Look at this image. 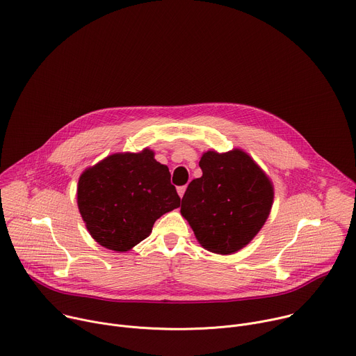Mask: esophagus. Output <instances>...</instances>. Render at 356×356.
I'll return each instance as SVG.
<instances>
[{"instance_id":"esophagus-1","label":"esophagus","mask_w":356,"mask_h":356,"mask_svg":"<svg viewBox=\"0 0 356 356\" xmlns=\"http://www.w3.org/2000/svg\"><path fill=\"white\" fill-rule=\"evenodd\" d=\"M186 188H187V186H180V187H177V193H179V195L183 198V195H184V193H186Z\"/></svg>"}]
</instances>
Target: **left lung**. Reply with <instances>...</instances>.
<instances>
[{
  "instance_id": "1",
  "label": "left lung",
  "mask_w": 356,
  "mask_h": 356,
  "mask_svg": "<svg viewBox=\"0 0 356 356\" xmlns=\"http://www.w3.org/2000/svg\"><path fill=\"white\" fill-rule=\"evenodd\" d=\"M202 176L181 200V216L210 252L228 255L243 248L264 227L273 202V186L245 152L209 150L201 156Z\"/></svg>"
}]
</instances>
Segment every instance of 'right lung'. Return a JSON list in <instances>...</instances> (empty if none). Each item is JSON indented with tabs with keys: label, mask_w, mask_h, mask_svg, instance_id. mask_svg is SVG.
Returning <instances> with one entry per match:
<instances>
[{
	"label": "right lung",
	"mask_w": 356,
	"mask_h": 356,
	"mask_svg": "<svg viewBox=\"0 0 356 356\" xmlns=\"http://www.w3.org/2000/svg\"><path fill=\"white\" fill-rule=\"evenodd\" d=\"M77 204L99 245L125 252L149 236L159 217L177 209L180 197L168 166L145 149L111 155L83 172Z\"/></svg>",
	"instance_id": "obj_1"
}]
</instances>
